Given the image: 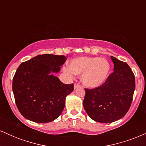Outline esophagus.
Here are the masks:
<instances>
[{"mask_svg": "<svg viewBox=\"0 0 146 146\" xmlns=\"http://www.w3.org/2000/svg\"><path fill=\"white\" fill-rule=\"evenodd\" d=\"M81 86H80V84H75L74 85V88L75 89H76L77 88H78V87H80Z\"/></svg>", "mask_w": 146, "mask_h": 146, "instance_id": "esophagus-1", "label": "esophagus"}]
</instances>
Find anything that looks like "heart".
I'll return each mask as SVG.
<instances>
[{
  "instance_id": "heart-1",
  "label": "heart",
  "mask_w": 146,
  "mask_h": 146,
  "mask_svg": "<svg viewBox=\"0 0 146 146\" xmlns=\"http://www.w3.org/2000/svg\"><path fill=\"white\" fill-rule=\"evenodd\" d=\"M64 71L69 76L82 75L83 84L88 88H96L105 82L110 72V64L104 58L98 57H80L72 60L69 68Z\"/></svg>"
}]
</instances>
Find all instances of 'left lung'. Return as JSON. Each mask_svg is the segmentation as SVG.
<instances>
[{
    "label": "left lung",
    "instance_id": "obj_1",
    "mask_svg": "<svg viewBox=\"0 0 146 146\" xmlns=\"http://www.w3.org/2000/svg\"><path fill=\"white\" fill-rule=\"evenodd\" d=\"M114 71L105 82L93 89L85 88L83 106L92 119L112 123L128 111L135 89V78L128 64L110 56Z\"/></svg>",
    "mask_w": 146,
    "mask_h": 146
}]
</instances>
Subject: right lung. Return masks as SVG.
<instances>
[{
    "label": "right lung",
    "mask_w": 146,
    "mask_h": 146,
    "mask_svg": "<svg viewBox=\"0 0 146 146\" xmlns=\"http://www.w3.org/2000/svg\"><path fill=\"white\" fill-rule=\"evenodd\" d=\"M66 57L53 54L37 56L18 66L13 78L12 89L18 110L36 123H47L61 115L65 99L74 89L58 77Z\"/></svg>",
    "instance_id": "add662e5"
}]
</instances>
